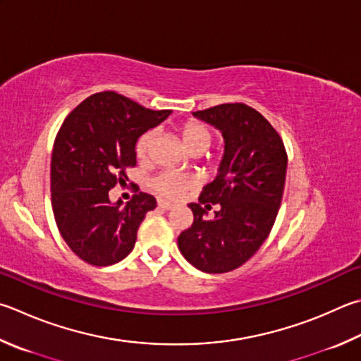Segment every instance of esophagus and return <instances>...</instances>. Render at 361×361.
<instances>
[{
  "instance_id": "1",
  "label": "esophagus",
  "mask_w": 361,
  "mask_h": 361,
  "mask_svg": "<svg viewBox=\"0 0 361 361\" xmlns=\"http://www.w3.org/2000/svg\"><path fill=\"white\" fill-rule=\"evenodd\" d=\"M158 207L161 208V209H172L173 208V203H170V202H167V200H158Z\"/></svg>"
}]
</instances>
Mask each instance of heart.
Instances as JSON below:
<instances>
[{"mask_svg":"<svg viewBox=\"0 0 361 361\" xmlns=\"http://www.w3.org/2000/svg\"><path fill=\"white\" fill-rule=\"evenodd\" d=\"M180 134L183 143L191 153H202L209 147L213 140V133L205 123L197 120H189L181 124ZM154 140V130H147L143 133L135 142V156L137 159L145 162L152 153V145ZM197 183V178L191 173H180V172H161L149 180L148 186L153 192L164 199H180L185 195L189 189H192Z\"/></svg>","mask_w":361,"mask_h":361,"instance_id":"heart-1","label":"heart"}]
</instances>
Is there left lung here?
Instances as JSON below:
<instances>
[{
	"label": "left lung",
	"mask_w": 361,
	"mask_h": 361,
	"mask_svg": "<svg viewBox=\"0 0 361 361\" xmlns=\"http://www.w3.org/2000/svg\"><path fill=\"white\" fill-rule=\"evenodd\" d=\"M194 116L218 128L226 140L219 173L192 209V226L178 237L189 264L205 273H227L247 262L270 235L283 200L287 153L270 121L246 104H221ZM220 209L207 221L202 214Z\"/></svg>",
	"instance_id": "left-lung-1"
}]
</instances>
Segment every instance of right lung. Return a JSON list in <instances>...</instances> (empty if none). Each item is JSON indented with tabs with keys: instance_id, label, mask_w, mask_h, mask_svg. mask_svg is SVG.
Masks as SVG:
<instances>
[{
	"instance_id": "obj_1",
	"label": "right lung",
	"mask_w": 361,
	"mask_h": 361,
	"mask_svg": "<svg viewBox=\"0 0 361 361\" xmlns=\"http://www.w3.org/2000/svg\"><path fill=\"white\" fill-rule=\"evenodd\" d=\"M170 110H152L115 91L90 96L63 121L51 153L50 189L55 222L78 259L114 265L133 251L137 231L156 199L145 192L126 205L109 191L126 185L135 166V142Z\"/></svg>"
}]
</instances>
